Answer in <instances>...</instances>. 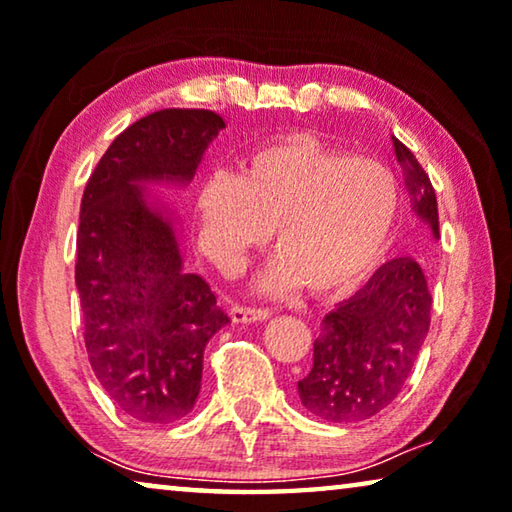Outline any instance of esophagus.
Returning <instances> with one entry per match:
<instances>
[{"label":"esophagus","instance_id":"34e87169","mask_svg":"<svg viewBox=\"0 0 512 512\" xmlns=\"http://www.w3.org/2000/svg\"><path fill=\"white\" fill-rule=\"evenodd\" d=\"M267 318H270V311L267 309H256V306H242V304L231 306L233 322H263Z\"/></svg>","mask_w":512,"mask_h":512}]
</instances>
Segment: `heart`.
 Listing matches in <instances>:
<instances>
[{
	"label": "heart",
	"instance_id": "1",
	"mask_svg": "<svg viewBox=\"0 0 512 512\" xmlns=\"http://www.w3.org/2000/svg\"><path fill=\"white\" fill-rule=\"evenodd\" d=\"M199 240L224 267L263 245L272 229L279 251L261 288L316 297L348 290L387 251L398 217V185L380 162L355 157L309 132H290L254 148L240 176L215 171L194 206Z\"/></svg>",
	"mask_w": 512,
	"mask_h": 512
}]
</instances>
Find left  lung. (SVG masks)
Instances as JSON below:
<instances>
[{
    "instance_id": "1",
    "label": "left lung",
    "mask_w": 512,
    "mask_h": 512,
    "mask_svg": "<svg viewBox=\"0 0 512 512\" xmlns=\"http://www.w3.org/2000/svg\"><path fill=\"white\" fill-rule=\"evenodd\" d=\"M391 139L414 215L439 238L435 187L410 148ZM430 306L428 283L414 258L382 265L320 322L313 368L297 382L306 410L332 423H355L391 405L428 336Z\"/></svg>"
}]
</instances>
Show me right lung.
<instances>
[{
  "label": "right lung",
  "mask_w": 512,
  "mask_h": 512,
  "mask_svg": "<svg viewBox=\"0 0 512 512\" xmlns=\"http://www.w3.org/2000/svg\"><path fill=\"white\" fill-rule=\"evenodd\" d=\"M224 119L160 109L112 141L84 187L75 283L91 368L116 407L141 423L192 412L203 350L229 316L183 270L174 224L139 183H190Z\"/></svg>",
  "instance_id": "1"
}]
</instances>
